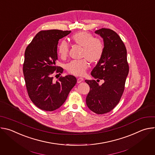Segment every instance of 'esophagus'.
Wrapping results in <instances>:
<instances>
[{
  "instance_id": "1",
  "label": "esophagus",
  "mask_w": 155,
  "mask_h": 155,
  "mask_svg": "<svg viewBox=\"0 0 155 155\" xmlns=\"http://www.w3.org/2000/svg\"><path fill=\"white\" fill-rule=\"evenodd\" d=\"M83 81V78H78L77 79V83H80L82 82Z\"/></svg>"
}]
</instances>
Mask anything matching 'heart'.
Here are the masks:
<instances>
[{"label": "heart", "mask_w": 155, "mask_h": 155, "mask_svg": "<svg viewBox=\"0 0 155 155\" xmlns=\"http://www.w3.org/2000/svg\"><path fill=\"white\" fill-rule=\"evenodd\" d=\"M72 41L83 47L81 56L86 58L79 60H73L66 65L67 71L75 75L83 76L89 68L87 59L92 62L99 61L104 52V43L99 38H94L90 33L80 31L72 36ZM69 50V45L65 40H61L58 46V53L64 58L67 56Z\"/></svg>", "instance_id": "heart-1"}]
</instances>
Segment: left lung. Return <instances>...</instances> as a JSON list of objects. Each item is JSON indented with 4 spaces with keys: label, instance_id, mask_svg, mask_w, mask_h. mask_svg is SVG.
Segmentation results:
<instances>
[{
    "label": "left lung",
    "instance_id": "8db88e82",
    "mask_svg": "<svg viewBox=\"0 0 155 155\" xmlns=\"http://www.w3.org/2000/svg\"><path fill=\"white\" fill-rule=\"evenodd\" d=\"M95 34L103 39L104 52L91 75L97 80L104 81L99 85L95 80H85L90 87L86 103L93 112L104 114L111 111L118 104L124 91L129 65L124 44L115 31L102 28L96 31Z\"/></svg>",
    "mask_w": 155,
    "mask_h": 155
}]
</instances>
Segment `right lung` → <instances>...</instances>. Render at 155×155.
<instances>
[{
	"label": "right lung",
	"mask_w": 155,
	"mask_h": 155,
	"mask_svg": "<svg viewBox=\"0 0 155 155\" xmlns=\"http://www.w3.org/2000/svg\"><path fill=\"white\" fill-rule=\"evenodd\" d=\"M71 32L58 29L40 31L26 49L23 74L28 93L34 105L43 110L53 111L59 108L77 83L76 78L71 75L60 77L56 82L51 77L56 70L63 72L56 65L58 44L59 39Z\"/></svg>",
	"instance_id": "add662e5"
}]
</instances>
